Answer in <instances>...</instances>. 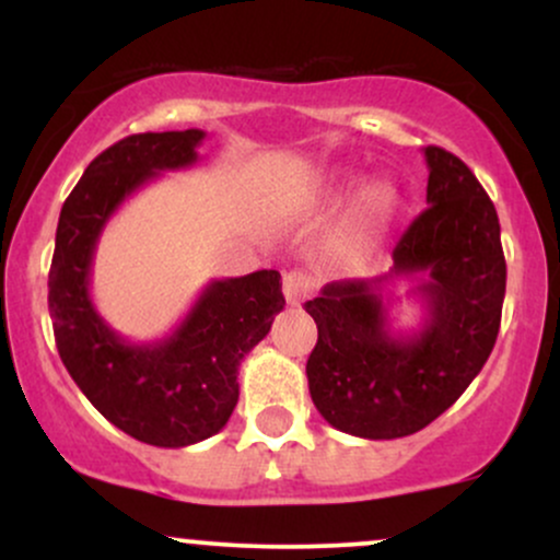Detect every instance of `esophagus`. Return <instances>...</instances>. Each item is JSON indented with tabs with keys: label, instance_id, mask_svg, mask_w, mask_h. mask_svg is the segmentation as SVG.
I'll return each mask as SVG.
<instances>
[{
	"label": "esophagus",
	"instance_id": "1",
	"mask_svg": "<svg viewBox=\"0 0 560 560\" xmlns=\"http://www.w3.org/2000/svg\"><path fill=\"white\" fill-rule=\"evenodd\" d=\"M313 292H316V281L307 273L292 271L284 276V298L289 305H302L307 298H313Z\"/></svg>",
	"mask_w": 560,
	"mask_h": 560
}]
</instances>
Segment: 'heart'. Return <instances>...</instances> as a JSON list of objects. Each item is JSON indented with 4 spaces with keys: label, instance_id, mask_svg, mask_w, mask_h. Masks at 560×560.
Listing matches in <instances>:
<instances>
[{
    "label": "heart",
    "instance_id": "heart-1",
    "mask_svg": "<svg viewBox=\"0 0 560 560\" xmlns=\"http://www.w3.org/2000/svg\"><path fill=\"white\" fill-rule=\"evenodd\" d=\"M397 208H400V197L392 189V184L374 178L358 186L331 229V258L352 273L369 271L382 253Z\"/></svg>",
    "mask_w": 560,
    "mask_h": 560
}]
</instances>
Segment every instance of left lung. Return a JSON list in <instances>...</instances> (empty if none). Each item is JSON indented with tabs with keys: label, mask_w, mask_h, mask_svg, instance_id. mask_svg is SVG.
Returning a JSON list of instances; mask_svg holds the SVG:
<instances>
[{
	"label": "left lung",
	"mask_w": 560,
	"mask_h": 560,
	"mask_svg": "<svg viewBox=\"0 0 560 560\" xmlns=\"http://www.w3.org/2000/svg\"><path fill=\"white\" fill-rule=\"evenodd\" d=\"M429 208L397 242L395 266L371 281H331L305 302L318 342L305 374L313 405L339 432L397 440L421 432L464 395L490 358L505 298L492 199L464 160L423 150ZM421 275V330L390 329L386 284Z\"/></svg>",
	"instance_id": "1"
}]
</instances>
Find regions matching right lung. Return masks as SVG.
Instances as JSON below:
<instances>
[{"label": "right lung", "mask_w": 560, "mask_h": 560, "mask_svg": "<svg viewBox=\"0 0 560 560\" xmlns=\"http://www.w3.org/2000/svg\"><path fill=\"white\" fill-rule=\"evenodd\" d=\"M205 131L133 133L89 163L60 210L49 316L68 374L120 432L186 447L221 432L240 400V363L284 311L279 271L210 281L168 337L133 345L96 313L92 262L115 210L163 171L195 165Z\"/></svg>", "instance_id": "obj_1"}]
</instances>
